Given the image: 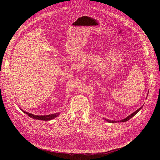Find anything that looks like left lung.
<instances>
[{"label":"left lung","instance_id":"left-lung-1","mask_svg":"<svg viewBox=\"0 0 160 160\" xmlns=\"http://www.w3.org/2000/svg\"><path fill=\"white\" fill-rule=\"evenodd\" d=\"M143 106H142L141 108H139V109H137L136 111H135L134 112H133L132 114H130L129 116H128V117H126V118H124V119H122V120H120V121L110 120V119H106V118H103V119H104L105 121H107V122H109V123H117L118 122H127V121H128L129 119H130L132 118H133L135 115H136V114H137V113L139 112V111L142 109V108Z\"/></svg>","mask_w":160,"mask_h":160}]
</instances>
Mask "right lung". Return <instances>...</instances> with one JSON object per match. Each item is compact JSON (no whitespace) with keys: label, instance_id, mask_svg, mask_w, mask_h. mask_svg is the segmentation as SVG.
<instances>
[{"label":"right lung","instance_id":"1","mask_svg":"<svg viewBox=\"0 0 160 160\" xmlns=\"http://www.w3.org/2000/svg\"><path fill=\"white\" fill-rule=\"evenodd\" d=\"M22 110V109H21ZM22 111L23 113L27 114L28 116H29L30 118L35 119H38V120H42V121H49L51 119H53L55 118H57V116H59L61 113H56L54 114H51V115H36L30 113H28L25 111Z\"/></svg>","mask_w":160,"mask_h":160}]
</instances>
